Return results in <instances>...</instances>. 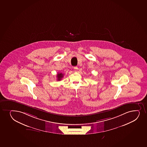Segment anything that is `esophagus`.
I'll list each match as a JSON object with an SVG mask.
<instances>
[{
	"mask_svg": "<svg viewBox=\"0 0 147 147\" xmlns=\"http://www.w3.org/2000/svg\"><path fill=\"white\" fill-rule=\"evenodd\" d=\"M74 69L75 71H76V72H77V71H78V68L77 67V66H75V67H74Z\"/></svg>",
	"mask_w": 147,
	"mask_h": 147,
	"instance_id": "obj_1",
	"label": "esophagus"
}]
</instances>
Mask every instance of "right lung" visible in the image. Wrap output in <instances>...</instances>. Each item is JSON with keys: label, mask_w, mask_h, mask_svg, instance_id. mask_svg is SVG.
Here are the masks:
<instances>
[{"label": "right lung", "mask_w": 147, "mask_h": 147, "mask_svg": "<svg viewBox=\"0 0 147 147\" xmlns=\"http://www.w3.org/2000/svg\"><path fill=\"white\" fill-rule=\"evenodd\" d=\"M63 74L62 73H58L57 75V78L58 81H59L61 80L62 78L63 77Z\"/></svg>", "instance_id": "obj_1"}]
</instances>
